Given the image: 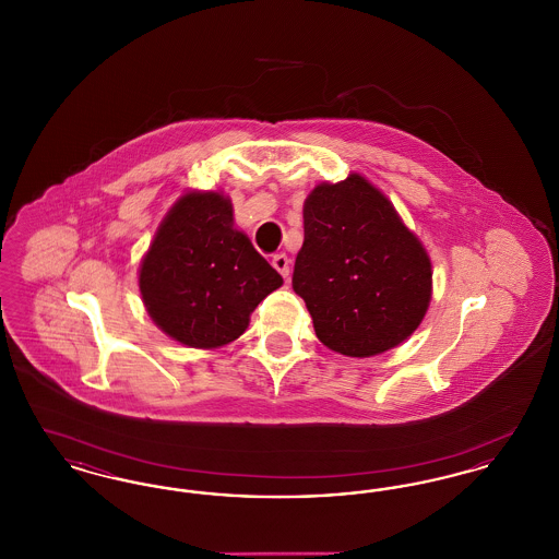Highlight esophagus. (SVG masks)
<instances>
[{
	"label": "esophagus",
	"mask_w": 559,
	"mask_h": 559,
	"mask_svg": "<svg viewBox=\"0 0 559 559\" xmlns=\"http://www.w3.org/2000/svg\"><path fill=\"white\" fill-rule=\"evenodd\" d=\"M289 264H292V262H289V258H287L285 253H276V255L272 258V266L281 272L283 278H289Z\"/></svg>",
	"instance_id": "esophagus-1"
}]
</instances>
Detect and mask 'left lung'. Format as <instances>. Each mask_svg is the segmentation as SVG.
Masks as SVG:
<instances>
[{
    "label": "left lung",
    "instance_id": "left-lung-1",
    "mask_svg": "<svg viewBox=\"0 0 559 559\" xmlns=\"http://www.w3.org/2000/svg\"><path fill=\"white\" fill-rule=\"evenodd\" d=\"M431 274L424 242L362 174L306 197L293 289L329 349L369 358L400 346L426 319Z\"/></svg>",
    "mask_w": 559,
    "mask_h": 559
}]
</instances>
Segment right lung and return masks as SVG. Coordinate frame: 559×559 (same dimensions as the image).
I'll return each instance as SVG.
<instances>
[{
  "label": "right lung",
  "mask_w": 559,
  "mask_h": 559,
  "mask_svg": "<svg viewBox=\"0 0 559 559\" xmlns=\"http://www.w3.org/2000/svg\"><path fill=\"white\" fill-rule=\"evenodd\" d=\"M283 276L235 226L222 190H188L165 213L138 270L151 320L178 344L226 346L247 331L258 304Z\"/></svg>",
  "instance_id": "1"
}]
</instances>
